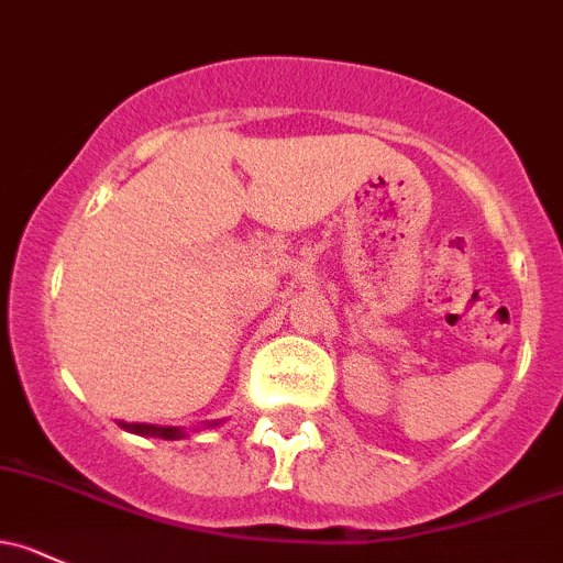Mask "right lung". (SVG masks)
I'll return each instance as SVG.
<instances>
[{"instance_id":"obj_1","label":"right lung","mask_w":563,"mask_h":563,"mask_svg":"<svg viewBox=\"0 0 563 563\" xmlns=\"http://www.w3.org/2000/svg\"><path fill=\"white\" fill-rule=\"evenodd\" d=\"M216 426V423H212ZM121 429L134 431L142 437H162V440H180L186 437V431L177 429V426H151V423H121Z\"/></svg>"}]
</instances>
